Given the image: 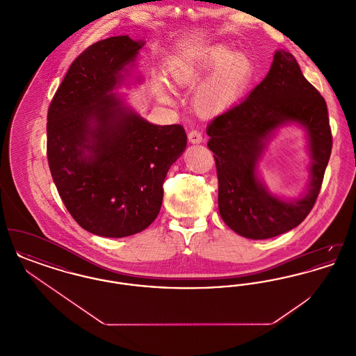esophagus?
<instances>
[{"instance_id": "obj_1", "label": "esophagus", "mask_w": 356, "mask_h": 356, "mask_svg": "<svg viewBox=\"0 0 356 356\" xmlns=\"http://www.w3.org/2000/svg\"><path fill=\"white\" fill-rule=\"evenodd\" d=\"M188 140H189V143H192V144H200V143L203 141V135H202L200 131L192 129V131H189V134H188Z\"/></svg>"}]
</instances>
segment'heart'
<instances>
[{"label": "heart", "instance_id": "obj_1", "mask_svg": "<svg viewBox=\"0 0 356 356\" xmlns=\"http://www.w3.org/2000/svg\"><path fill=\"white\" fill-rule=\"evenodd\" d=\"M168 73L179 86L199 85L193 104L204 115H216L232 106L245 92L254 76L251 58L241 51L225 47H215L209 51L180 56L170 60ZM156 93L163 102H172V93L165 80L156 76L153 80Z\"/></svg>", "mask_w": 356, "mask_h": 356}]
</instances>
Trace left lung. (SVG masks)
Segmentation results:
<instances>
[{"label": "left lung", "instance_id": "obj_1", "mask_svg": "<svg viewBox=\"0 0 356 356\" xmlns=\"http://www.w3.org/2000/svg\"><path fill=\"white\" fill-rule=\"evenodd\" d=\"M288 120L307 128L313 160L309 192L289 204L270 195L255 176L264 141ZM207 135L218 170L219 212L232 231L254 240L270 238L305 220L322 188L332 135L325 100L289 51L275 53L266 79L247 99L212 120Z\"/></svg>", "mask_w": 356, "mask_h": 356}]
</instances>
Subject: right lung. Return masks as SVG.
<instances>
[{
	"mask_svg": "<svg viewBox=\"0 0 356 356\" xmlns=\"http://www.w3.org/2000/svg\"><path fill=\"white\" fill-rule=\"evenodd\" d=\"M143 45L118 35L86 48L48 109L53 181L70 216L99 236H131L149 227L168 170L186 149L183 125L151 124L111 93Z\"/></svg>",
	"mask_w": 356,
	"mask_h": 356,
	"instance_id": "add662e5",
	"label": "right lung"
}]
</instances>
